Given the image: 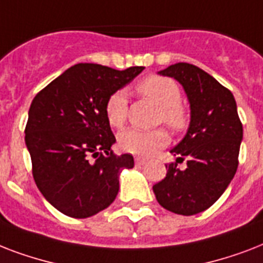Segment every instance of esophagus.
Here are the masks:
<instances>
[{
    "label": "esophagus",
    "mask_w": 263,
    "mask_h": 263,
    "mask_svg": "<svg viewBox=\"0 0 263 263\" xmlns=\"http://www.w3.org/2000/svg\"><path fill=\"white\" fill-rule=\"evenodd\" d=\"M135 162H136V165H144L146 164V160H144V158H142V157H136Z\"/></svg>",
    "instance_id": "34e87169"
}]
</instances>
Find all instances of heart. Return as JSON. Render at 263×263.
<instances>
[{
	"mask_svg": "<svg viewBox=\"0 0 263 263\" xmlns=\"http://www.w3.org/2000/svg\"><path fill=\"white\" fill-rule=\"evenodd\" d=\"M136 88L144 98L150 99L160 107V121L166 124L175 132H181L187 128L190 123V113L185 105L180 101L181 92L175 80L165 76L152 75L139 82ZM105 113L107 123L111 127H123L127 120V97L124 91H116L109 97L105 105ZM168 142V132L162 128L154 131L128 128L119 134V143L121 148L138 156H150L158 148L166 146Z\"/></svg>",
	"mask_w": 263,
	"mask_h": 263,
	"instance_id": "b5f03b06",
	"label": "heart"
}]
</instances>
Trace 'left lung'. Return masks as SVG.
Masks as SVG:
<instances>
[{
  "label": "left lung",
  "instance_id": "1",
  "mask_svg": "<svg viewBox=\"0 0 263 263\" xmlns=\"http://www.w3.org/2000/svg\"><path fill=\"white\" fill-rule=\"evenodd\" d=\"M173 78L187 94L191 121L181 142L171 150L187 168L166 165V177L153 185L158 203L169 212L194 216L220 198L236 173L243 125L233 94L203 69L177 63L158 72Z\"/></svg>",
  "mask_w": 263,
  "mask_h": 263
}]
</instances>
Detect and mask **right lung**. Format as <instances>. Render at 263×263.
Returning <instances> with one entry per match:
<instances>
[{
  "label": "right lung",
  "instance_id": "obj_1",
  "mask_svg": "<svg viewBox=\"0 0 263 263\" xmlns=\"http://www.w3.org/2000/svg\"><path fill=\"white\" fill-rule=\"evenodd\" d=\"M143 69L76 64L32 99L26 125L32 176L65 216L87 218L106 209L117 196L121 171L134 168L131 154L110 150L116 138L105 105Z\"/></svg>",
  "mask_w": 263,
  "mask_h": 263
}]
</instances>
